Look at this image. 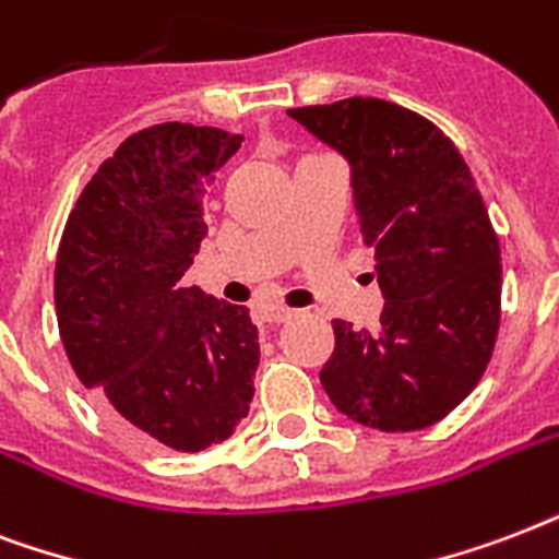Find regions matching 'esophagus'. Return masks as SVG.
Here are the masks:
<instances>
[{"mask_svg":"<svg viewBox=\"0 0 559 559\" xmlns=\"http://www.w3.org/2000/svg\"><path fill=\"white\" fill-rule=\"evenodd\" d=\"M259 314H262V320H265V323H285V320H292L297 311L283 309V306H262V309H259Z\"/></svg>","mask_w":559,"mask_h":559,"instance_id":"1","label":"esophagus"}]
</instances>
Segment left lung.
Returning <instances> with one entry per match:
<instances>
[{"mask_svg": "<svg viewBox=\"0 0 559 559\" xmlns=\"http://www.w3.org/2000/svg\"><path fill=\"white\" fill-rule=\"evenodd\" d=\"M288 116L347 159L384 297L376 332L332 320L320 384L367 428L431 426L473 393L499 335V239L478 186L452 140L400 104L344 98Z\"/></svg>", "mask_w": 559, "mask_h": 559, "instance_id": "1", "label": "left lung"}]
</instances>
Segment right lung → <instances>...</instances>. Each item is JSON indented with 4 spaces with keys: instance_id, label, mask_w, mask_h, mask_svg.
<instances>
[{
    "instance_id": "obj_1",
    "label": "right lung",
    "mask_w": 559,
    "mask_h": 559,
    "mask_svg": "<svg viewBox=\"0 0 559 559\" xmlns=\"http://www.w3.org/2000/svg\"><path fill=\"white\" fill-rule=\"evenodd\" d=\"M241 136L166 122L104 159L69 212L55 309L69 365L133 440L201 452L248 417L259 335L245 306L183 274L198 257L203 186Z\"/></svg>"
}]
</instances>
